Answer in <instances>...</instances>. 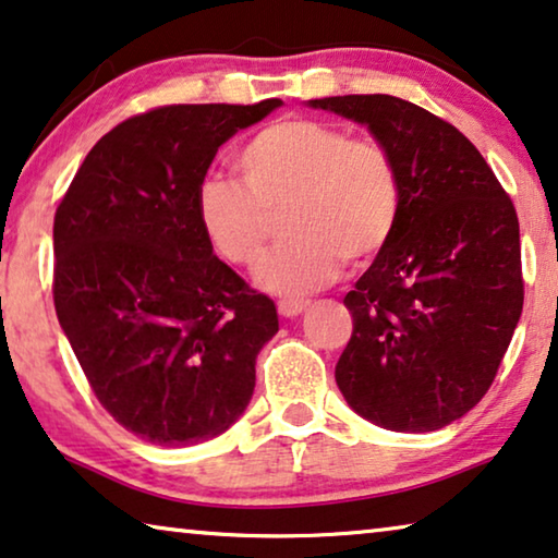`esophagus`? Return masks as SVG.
<instances>
[{
  "mask_svg": "<svg viewBox=\"0 0 558 558\" xmlns=\"http://www.w3.org/2000/svg\"><path fill=\"white\" fill-rule=\"evenodd\" d=\"M307 301H293V298H286V301H278V313L282 318H295V315H301L303 311H307Z\"/></svg>",
  "mask_w": 558,
  "mask_h": 558,
  "instance_id": "34e87169",
  "label": "esophagus"
}]
</instances>
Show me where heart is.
<instances>
[{"label":"heart","mask_w":558,"mask_h":558,"mask_svg":"<svg viewBox=\"0 0 558 558\" xmlns=\"http://www.w3.org/2000/svg\"><path fill=\"white\" fill-rule=\"evenodd\" d=\"M243 182L205 178L195 193L199 230L222 260L253 268L278 220L293 238L257 268V286L305 295L336 280L348 260L365 268L386 253L403 207L393 157L376 140L336 124L286 118L238 149Z\"/></svg>","instance_id":"obj_1"}]
</instances>
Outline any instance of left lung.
<instances>
[{
	"instance_id": "obj_1",
	"label": "left lung",
	"mask_w": 558,
	"mask_h": 558,
	"mask_svg": "<svg viewBox=\"0 0 558 558\" xmlns=\"http://www.w3.org/2000/svg\"><path fill=\"white\" fill-rule=\"evenodd\" d=\"M307 105L365 124L403 185L393 240L343 301L353 336L336 384L380 428H444L492 388L521 318L511 197L471 140L418 105L390 95Z\"/></svg>"
}]
</instances>
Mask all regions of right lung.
Here are the masks:
<instances>
[{"instance_id": "add662e5", "label": "right lung", "mask_w": 558, "mask_h": 558, "mask_svg": "<svg viewBox=\"0 0 558 558\" xmlns=\"http://www.w3.org/2000/svg\"><path fill=\"white\" fill-rule=\"evenodd\" d=\"M280 105H170L124 120L57 207V318L97 401L155 446L226 434L278 332L276 303L213 255L195 193L218 147Z\"/></svg>"}]
</instances>
